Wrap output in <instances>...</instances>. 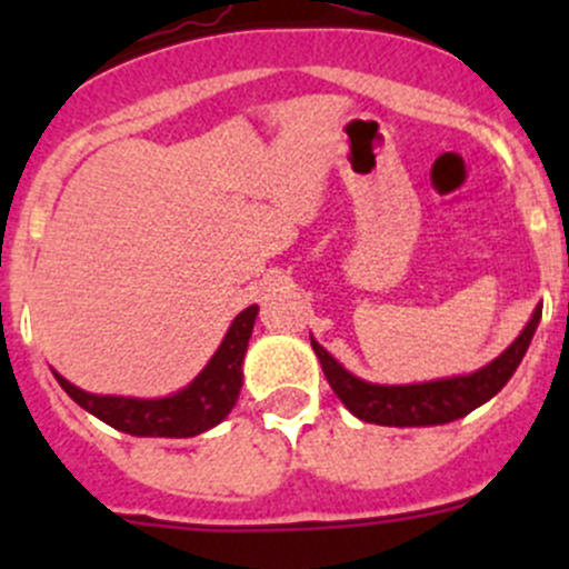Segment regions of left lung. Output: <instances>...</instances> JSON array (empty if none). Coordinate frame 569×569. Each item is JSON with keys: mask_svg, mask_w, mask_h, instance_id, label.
I'll return each instance as SVG.
<instances>
[{"mask_svg": "<svg viewBox=\"0 0 569 569\" xmlns=\"http://www.w3.org/2000/svg\"><path fill=\"white\" fill-rule=\"evenodd\" d=\"M542 319V306L533 308L531 319L520 330V336L490 360L487 366L476 369L473 375L443 377V380L410 382V386H380V382H366L343 369L330 352L311 336V347L317 352L321 371L327 382L343 401L352 416L360 421L380 423V427H438V423L457 421L468 416L470 410L490 401L509 382V377L518 371L526 349H529L533 332Z\"/></svg>", "mask_w": 569, "mask_h": 569, "instance_id": "1", "label": "left lung"}]
</instances>
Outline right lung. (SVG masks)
I'll return each mask as SVG.
<instances>
[{"mask_svg": "<svg viewBox=\"0 0 569 569\" xmlns=\"http://www.w3.org/2000/svg\"><path fill=\"white\" fill-rule=\"evenodd\" d=\"M256 317L258 306L237 313L203 371L187 388L162 396V399L88 393L57 375L54 369L51 375L79 407H84L90 416L109 423L118 432L137 435V438H194V435L217 427L237 405L239 391H242L244 352H248Z\"/></svg>", "mask_w": 569, "mask_h": 569, "instance_id": "right-lung-1", "label": "right lung"}]
</instances>
